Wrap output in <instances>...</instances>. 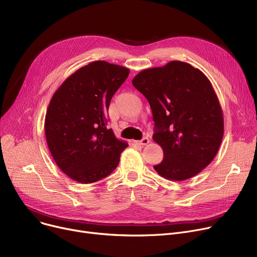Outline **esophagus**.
<instances>
[{"label":"esophagus","instance_id":"obj_1","mask_svg":"<svg viewBox=\"0 0 257 257\" xmlns=\"http://www.w3.org/2000/svg\"><path fill=\"white\" fill-rule=\"evenodd\" d=\"M149 143H150V140L148 139V138H144L142 141L139 142V144H140V145H143V146H146V145H148Z\"/></svg>","mask_w":257,"mask_h":257}]
</instances>
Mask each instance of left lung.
<instances>
[{
    "instance_id": "8db88e82",
    "label": "left lung",
    "mask_w": 257,
    "mask_h": 257,
    "mask_svg": "<svg viewBox=\"0 0 257 257\" xmlns=\"http://www.w3.org/2000/svg\"><path fill=\"white\" fill-rule=\"evenodd\" d=\"M132 84L150 104L153 140L164 150L154 170L174 181L196 176L217 155L224 134L222 108L208 78L174 60L142 71Z\"/></svg>"
}]
</instances>
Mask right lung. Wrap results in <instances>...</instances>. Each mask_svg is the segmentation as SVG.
Returning a JSON list of instances; mask_svg holds the SVG:
<instances>
[{
	"instance_id": "add662e5",
	"label": "right lung",
	"mask_w": 257,
	"mask_h": 257,
	"mask_svg": "<svg viewBox=\"0 0 257 257\" xmlns=\"http://www.w3.org/2000/svg\"><path fill=\"white\" fill-rule=\"evenodd\" d=\"M125 66L98 60L72 74L50 101L45 133L59 169L80 183L111 174L128 147L107 129L111 98L129 75Z\"/></svg>"
}]
</instances>
